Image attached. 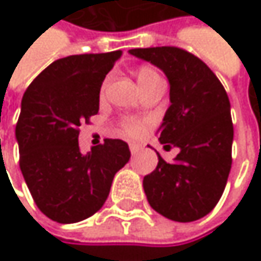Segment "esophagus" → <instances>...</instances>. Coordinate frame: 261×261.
I'll use <instances>...</instances> for the list:
<instances>
[{
	"label": "esophagus",
	"mask_w": 261,
	"mask_h": 261,
	"mask_svg": "<svg viewBox=\"0 0 261 261\" xmlns=\"http://www.w3.org/2000/svg\"><path fill=\"white\" fill-rule=\"evenodd\" d=\"M140 149H142V146H140V145H136V143H131L130 145V151L133 155H136Z\"/></svg>",
	"instance_id": "obj_1"
}]
</instances>
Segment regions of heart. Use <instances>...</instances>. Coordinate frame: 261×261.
I'll list each match as a JSON object with an SVG mask.
<instances>
[{"instance_id":"1","label":"heart","mask_w":261,"mask_h":261,"mask_svg":"<svg viewBox=\"0 0 261 261\" xmlns=\"http://www.w3.org/2000/svg\"><path fill=\"white\" fill-rule=\"evenodd\" d=\"M136 79H137V83H139L140 89H145V87H148V86H151V84L160 81L162 77H160L159 72L154 71L152 68L143 66V68L137 69ZM104 87H106V83H104L102 89H104ZM122 125H124V133H125L127 136H130V137H137V136H140V134L145 131V128H146V122H145L143 119H140V118H128V119L124 121Z\"/></svg>"}]
</instances>
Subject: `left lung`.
I'll return each instance as SVG.
<instances>
[{
	"label": "left lung",
	"mask_w": 261,
	"mask_h": 261,
	"mask_svg": "<svg viewBox=\"0 0 261 261\" xmlns=\"http://www.w3.org/2000/svg\"><path fill=\"white\" fill-rule=\"evenodd\" d=\"M128 53L165 72L171 106L157 133L165 148L180 149L172 163L157 152V168L143 178L146 199L171 221L201 219L221 199L231 169L234 130L228 95L212 69L181 48H136Z\"/></svg>",
	"instance_id": "left-lung-1"
}]
</instances>
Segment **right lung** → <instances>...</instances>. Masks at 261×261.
<instances>
[{
	"label": "right lung",
	"mask_w": 261,
	"mask_h": 261,
	"mask_svg": "<svg viewBox=\"0 0 261 261\" xmlns=\"http://www.w3.org/2000/svg\"><path fill=\"white\" fill-rule=\"evenodd\" d=\"M122 51L53 62L28 86L16 124L19 166L39 210L75 224L106 202L115 174L130 160L124 140L106 139L81 154L79 127L99 110V90Z\"/></svg>",
	"instance_id": "1"
}]
</instances>
